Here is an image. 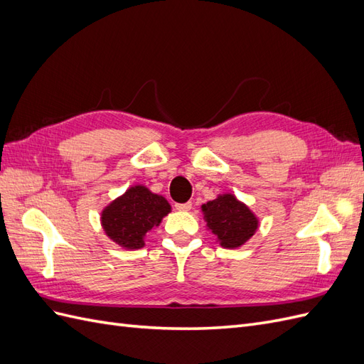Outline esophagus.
Instances as JSON below:
<instances>
[{"label": "esophagus", "instance_id": "obj_1", "mask_svg": "<svg viewBox=\"0 0 364 364\" xmlns=\"http://www.w3.org/2000/svg\"><path fill=\"white\" fill-rule=\"evenodd\" d=\"M176 209L178 211H190L191 209V203L186 202V203H176Z\"/></svg>", "mask_w": 364, "mask_h": 364}]
</instances>
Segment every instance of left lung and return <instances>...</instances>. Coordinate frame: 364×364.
Listing matches in <instances>:
<instances>
[{
	"instance_id": "8db88e82",
	"label": "left lung",
	"mask_w": 364,
	"mask_h": 364,
	"mask_svg": "<svg viewBox=\"0 0 364 364\" xmlns=\"http://www.w3.org/2000/svg\"><path fill=\"white\" fill-rule=\"evenodd\" d=\"M206 229L225 249H238L255 235L258 215L232 193L218 194L200 206Z\"/></svg>"
}]
</instances>
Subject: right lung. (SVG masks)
<instances>
[{"mask_svg": "<svg viewBox=\"0 0 364 364\" xmlns=\"http://www.w3.org/2000/svg\"><path fill=\"white\" fill-rule=\"evenodd\" d=\"M171 213V205L164 196L149 186L136 183L109 202L100 213V223L106 237L126 250L146 246V237Z\"/></svg>", "mask_w": 364, "mask_h": 364, "instance_id": "obj_1", "label": "right lung"}]
</instances>
